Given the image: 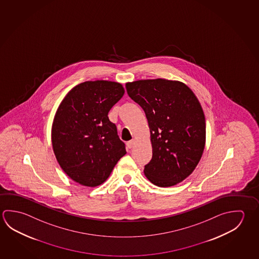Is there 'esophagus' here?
<instances>
[{"label": "esophagus", "instance_id": "esophagus-1", "mask_svg": "<svg viewBox=\"0 0 259 259\" xmlns=\"http://www.w3.org/2000/svg\"><path fill=\"white\" fill-rule=\"evenodd\" d=\"M135 145V140L129 141L126 143V146H127L129 149H131L132 147Z\"/></svg>", "mask_w": 259, "mask_h": 259}]
</instances>
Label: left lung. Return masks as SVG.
Wrapping results in <instances>:
<instances>
[{
  "instance_id": "obj_1",
  "label": "left lung",
  "mask_w": 259,
  "mask_h": 259,
  "mask_svg": "<svg viewBox=\"0 0 259 259\" xmlns=\"http://www.w3.org/2000/svg\"><path fill=\"white\" fill-rule=\"evenodd\" d=\"M128 96L145 111L153 155L145 177L160 187L189 177L205 145V119L195 94L184 82L148 79L127 82Z\"/></svg>"
}]
</instances>
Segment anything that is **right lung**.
Segmentation results:
<instances>
[{
	"mask_svg": "<svg viewBox=\"0 0 259 259\" xmlns=\"http://www.w3.org/2000/svg\"><path fill=\"white\" fill-rule=\"evenodd\" d=\"M124 94L121 83L87 81L61 102L52 125V145L60 166L82 186H100L126 154L108 113Z\"/></svg>",
	"mask_w": 259,
	"mask_h": 259,
	"instance_id": "right-lung-1",
	"label": "right lung"
}]
</instances>
